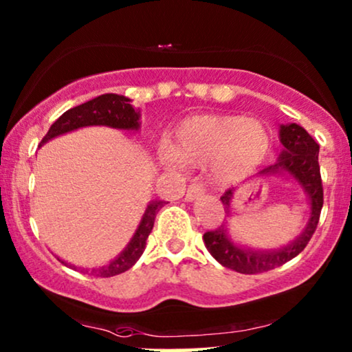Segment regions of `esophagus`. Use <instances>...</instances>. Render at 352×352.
Here are the masks:
<instances>
[{
  "label": "esophagus",
  "instance_id": "34e87169",
  "mask_svg": "<svg viewBox=\"0 0 352 352\" xmlns=\"http://www.w3.org/2000/svg\"><path fill=\"white\" fill-rule=\"evenodd\" d=\"M204 190H206L204 184L199 183V181H194V183L188 186V190H186V201H194V199L202 196Z\"/></svg>",
  "mask_w": 352,
  "mask_h": 352
}]
</instances>
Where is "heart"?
<instances>
[{
	"label": "heart",
	"mask_w": 352,
	"mask_h": 352,
	"mask_svg": "<svg viewBox=\"0 0 352 352\" xmlns=\"http://www.w3.org/2000/svg\"><path fill=\"white\" fill-rule=\"evenodd\" d=\"M175 140L176 146L168 140L160 143L158 156L164 164L212 163L215 177L223 183L253 171L271 148L266 125L241 116L188 117L175 129Z\"/></svg>",
	"instance_id": "heart-1"
}]
</instances>
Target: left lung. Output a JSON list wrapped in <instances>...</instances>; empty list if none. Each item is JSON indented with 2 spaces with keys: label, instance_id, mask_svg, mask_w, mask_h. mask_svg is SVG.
Wrapping results in <instances>:
<instances>
[{
  "label": "left lung",
  "instance_id": "obj_1",
  "mask_svg": "<svg viewBox=\"0 0 352 352\" xmlns=\"http://www.w3.org/2000/svg\"><path fill=\"white\" fill-rule=\"evenodd\" d=\"M280 143L284 150L277 162L271 166L264 168L259 175H276L279 171H287L298 181L307 196L310 199V219L302 235L290 245L274 251H253L248 248H240L232 243L225 225L204 233L207 250L222 266L241 272V274H259V272L271 271L294 259L298 253L305 250L310 238L314 236L316 225H318L320 214L323 207V184L320 175L318 151L320 146L305 129L297 124L280 125ZM232 189L220 197L225 212H230L232 202Z\"/></svg>",
  "mask_w": 352,
  "mask_h": 352
}]
</instances>
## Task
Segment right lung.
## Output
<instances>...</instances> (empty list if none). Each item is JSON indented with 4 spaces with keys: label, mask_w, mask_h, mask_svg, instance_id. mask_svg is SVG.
<instances>
[{
    "label": "right lung",
    "mask_w": 352,
    "mask_h": 352,
    "mask_svg": "<svg viewBox=\"0 0 352 352\" xmlns=\"http://www.w3.org/2000/svg\"><path fill=\"white\" fill-rule=\"evenodd\" d=\"M138 117H140V114L130 106L129 98L119 96V94H102V96L91 99L88 102L80 104V106L63 112V114L52 124L49 132H47L45 137L42 138L41 145L56 135H62V133L72 132V130H76L80 127H88V125H107V127L114 129L137 130ZM164 204L166 202L163 201L151 202L150 206L146 207L142 222L138 225L135 235H133L132 241L127 245V248L117 256L114 261L106 264V266L91 269L89 274L96 277H112L129 271V269L138 261L143 250H145L146 238H148L151 228H153L155 217ZM58 261H62V259H58ZM62 263L67 264L65 261Z\"/></svg>",
    "instance_id": "add662e5"
}]
</instances>
